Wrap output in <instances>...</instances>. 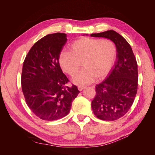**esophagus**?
<instances>
[{
    "label": "esophagus",
    "mask_w": 155,
    "mask_h": 155,
    "mask_svg": "<svg viewBox=\"0 0 155 155\" xmlns=\"http://www.w3.org/2000/svg\"><path fill=\"white\" fill-rule=\"evenodd\" d=\"M85 88V87H83V86H79V87H78V90H79V91H82Z\"/></svg>",
    "instance_id": "esophagus-1"
}]
</instances>
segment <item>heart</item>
<instances>
[{
  "instance_id": "heart-1",
  "label": "heart",
  "mask_w": 155,
  "mask_h": 155,
  "mask_svg": "<svg viewBox=\"0 0 155 155\" xmlns=\"http://www.w3.org/2000/svg\"><path fill=\"white\" fill-rule=\"evenodd\" d=\"M117 50L113 41L91 37H82L71 44L70 51L63 50L59 55V64L63 71L74 76L81 65L83 68L74 78L78 85H86L95 78H105L113 67Z\"/></svg>"
}]
</instances>
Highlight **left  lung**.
<instances>
[{
	"mask_svg": "<svg viewBox=\"0 0 155 155\" xmlns=\"http://www.w3.org/2000/svg\"><path fill=\"white\" fill-rule=\"evenodd\" d=\"M91 37H105L113 41L117 50L114 68L104 81L96 86L92 101L94 114L102 120L114 121L124 116L132 106L138 89V64L131 46L114 30Z\"/></svg>",
	"mask_w": 155,
	"mask_h": 155,
	"instance_id": "obj_1",
	"label": "left lung"
}]
</instances>
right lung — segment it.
Listing matches in <instances>:
<instances>
[{"instance_id": "obj_1", "label": "right lung", "mask_w": 155, "mask_h": 155, "mask_svg": "<svg viewBox=\"0 0 155 155\" xmlns=\"http://www.w3.org/2000/svg\"><path fill=\"white\" fill-rule=\"evenodd\" d=\"M67 41L63 33L48 34L32 46L23 63L22 91L27 105L43 120L66 116L79 91L69 81L59 64V55Z\"/></svg>"}]
</instances>
